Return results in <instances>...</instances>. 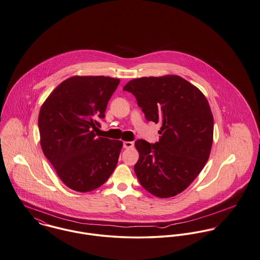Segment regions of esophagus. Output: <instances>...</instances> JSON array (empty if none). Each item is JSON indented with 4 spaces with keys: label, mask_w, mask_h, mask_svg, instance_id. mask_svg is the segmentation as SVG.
I'll return each instance as SVG.
<instances>
[{
    "label": "esophagus",
    "mask_w": 260,
    "mask_h": 260,
    "mask_svg": "<svg viewBox=\"0 0 260 260\" xmlns=\"http://www.w3.org/2000/svg\"><path fill=\"white\" fill-rule=\"evenodd\" d=\"M134 146L133 142H123V147L124 148H132Z\"/></svg>",
    "instance_id": "34e87169"
}]
</instances>
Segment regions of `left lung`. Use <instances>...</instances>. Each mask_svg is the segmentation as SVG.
<instances>
[{
    "mask_svg": "<svg viewBox=\"0 0 260 260\" xmlns=\"http://www.w3.org/2000/svg\"><path fill=\"white\" fill-rule=\"evenodd\" d=\"M145 118L160 123L159 141L136 142L135 166L145 190L160 199L182 192L202 172L213 141V116L204 94L179 76L144 77L129 81Z\"/></svg>",
    "mask_w": 260,
    "mask_h": 260,
    "instance_id": "obj_1",
    "label": "left lung"
}]
</instances>
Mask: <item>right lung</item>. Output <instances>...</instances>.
<instances>
[{"label":"right lung","mask_w":260,"mask_h":260,"mask_svg":"<svg viewBox=\"0 0 260 260\" xmlns=\"http://www.w3.org/2000/svg\"><path fill=\"white\" fill-rule=\"evenodd\" d=\"M119 84L104 76H75L56 87L39 115L45 156L71 189L87 192L115 171L122 142L96 137L101 118Z\"/></svg>","instance_id":"add662e5"}]
</instances>
